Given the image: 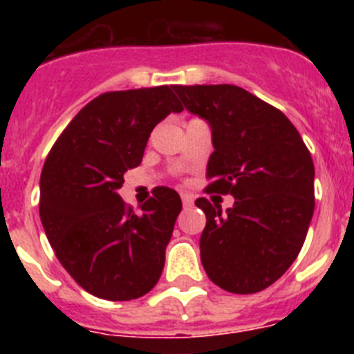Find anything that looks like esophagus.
Here are the masks:
<instances>
[{"mask_svg":"<svg viewBox=\"0 0 354 354\" xmlns=\"http://www.w3.org/2000/svg\"><path fill=\"white\" fill-rule=\"evenodd\" d=\"M180 198H183V205L184 207H192L193 205V196L192 195H187V193H183V195H180Z\"/></svg>","mask_w":354,"mask_h":354,"instance_id":"esophagus-1","label":"esophagus"}]
</instances>
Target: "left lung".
<instances>
[{"label":"left lung","instance_id":"8db88e82","mask_svg":"<svg viewBox=\"0 0 354 354\" xmlns=\"http://www.w3.org/2000/svg\"><path fill=\"white\" fill-rule=\"evenodd\" d=\"M174 90L211 127L207 192L234 196L227 211L207 198L195 202L207 218L200 236L202 266L228 292H259L289 270L305 243L315 205L310 152L280 109L245 88L177 84Z\"/></svg>","mask_w":354,"mask_h":354}]
</instances>
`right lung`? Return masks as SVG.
Masks as SVG:
<instances>
[{
	"instance_id": "right-lung-1",
	"label": "right lung",
	"mask_w": 354,
	"mask_h": 354,
	"mask_svg": "<svg viewBox=\"0 0 354 354\" xmlns=\"http://www.w3.org/2000/svg\"><path fill=\"white\" fill-rule=\"evenodd\" d=\"M174 86L108 92L81 109L56 140L40 175V221L56 257L86 292L129 301L158 283L180 209L156 187L136 214L118 189L142 162L162 118L180 113Z\"/></svg>"
}]
</instances>
